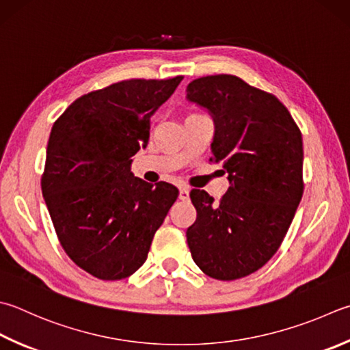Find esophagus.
<instances>
[{
	"label": "esophagus",
	"instance_id": "esophagus-1",
	"mask_svg": "<svg viewBox=\"0 0 350 350\" xmlns=\"http://www.w3.org/2000/svg\"><path fill=\"white\" fill-rule=\"evenodd\" d=\"M189 187H186V186H181L180 187V200L181 201H187L189 200Z\"/></svg>",
	"mask_w": 350,
	"mask_h": 350
}]
</instances>
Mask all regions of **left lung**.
<instances>
[{"label": "left lung", "instance_id": "obj_1", "mask_svg": "<svg viewBox=\"0 0 350 350\" xmlns=\"http://www.w3.org/2000/svg\"><path fill=\"white\" fill-rule=\"evenodd\" d=\"M189 102L215 123L210 161L230 187L215 202L193 189L196 221L187 228L192 259L217 280L262 268L278 252L303 195L301 133L278 97L232 75L195 79Z\"/></svg>", "mask_w": 350, "mask_h": 350}]
</instances>
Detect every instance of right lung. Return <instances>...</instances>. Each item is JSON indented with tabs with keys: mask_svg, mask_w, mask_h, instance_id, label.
<instances>
[{
	"mask_svg": "<svg viewBox=\"0 0 350 350\" xmlns=\"http://www.w3.org/2000/svg\"><path fill=\"white\" fill-rule=\"evenodd\" d=\"M181 81L113 83L79 97L53 124L42 196L65 253L97 279L134 274L176 201L175 186L143 181L131 164L148 146L150 117Z\"/></svg>",
	"mask_w": 350,
	"mask_h": 350,
	"instance_id": "right-lung-1",
	"label": "right lung"
}]
</instances>
